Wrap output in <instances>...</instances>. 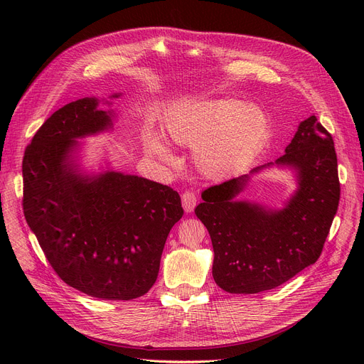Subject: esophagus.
<instances>
[{"mask_svg": "<svg viewBox=\"0 0 364 364\" xmlns=\"http://www.w3.org/2000/svg\"><path fill=\"white\" fill-rule=\"evenodd\" d=\"M181 200H183V208H184L186 213H192L195 206H196V203H198L196 193L192 192V190H186V192H183Z\"/></svg>", "mask_w": 364, "mask_h": 364, "instance_id": "34e87169", "label": "esophagus"}]
</instances>
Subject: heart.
Segmentation results:
<instances>
[{
  "instance_id": "b5f03b06",
  "label": "heart",
  "mask_w": 364,
  "mask_h": 364,
  "mask_svg": "<svg viewBox=\"0 0 364 364\" xmlns=\"http://www.w3.org/2000/svg\"><path fill=\"white\" fill-rule=\"evenodd\" d=\"M168 139L196 147V162L208 177H225L250 164L270 136L267 113L255 105L232 99L188 100L176 105L165 117ZM149 150L164 162H174L169 149L156 137L147 139Z\"/></svg>"
}]
</instances>
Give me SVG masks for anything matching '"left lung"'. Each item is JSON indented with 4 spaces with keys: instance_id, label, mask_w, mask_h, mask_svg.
<instances>
[{
    "instance_id": "left-lung-1",
    "label": "left lung",
    "mask_w": 364,
    "mask_h": 364,
    "mask_svg": "<svg viewBox=\"0 0 364 364\" xmlns=\"http://www.w3.org/2000/svg\"><path fill=\"white\" fill-rule=\"evenodd\" d=\"M276 164L298 171L299 187L282 211L235 199L250 176L208 187L195 209L211 236L214 280L225 292L274 289L321 255L341 196L333 139L313 114Z\"/></svg>"
}]
</instances>
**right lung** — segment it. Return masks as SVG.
Wrapping results in <instances>:
<instances>
[{
    "instance_id": "obj_1",
    "label": "right lung",
    "mask_w": 364,
    "mask_h": 364,
    "mask_svg": "<svg viewBox=\"0 0 364 364\" xmlns=\"http://www.w3.org/2000/svg\"><path fill=\"white\" fill-rule=\"evenodd\" d=\"M110 125L97 100L81 99L35 132L23 156V213L55 274L102 299H134L159 273L169 230L184 214L168 186L122 172L82 178L70 166L75 139Z\"/></svg>"
}]
</instances>
